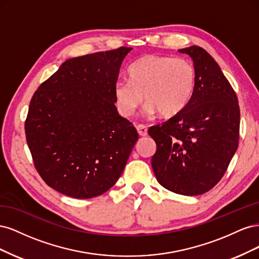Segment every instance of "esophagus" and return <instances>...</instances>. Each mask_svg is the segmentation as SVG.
I'll use <instances>...</instances> for the list:
<instances>
[{
	"label": "esophagus",
	"mask_w": 259,
	"mask_h": 259,
	"mask_svg": "<svg viewBox=\"0 0 259 259\" xmlns=\"http://www.w3.org/2000/svg\"><path fill=\"white\" fill-rule=\"evenodd\" d=\"M136 128H137L138 134L142 137H145L148 135V128H147V126H145V125L139 124V125H137Z\"/></svg>",
	"instance_id": "esophagus-1"
}]
</instances>
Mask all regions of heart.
Masks as SVG:
<instances>
[{
	"instance_id": "1",
	"label": "heart",
	"mask_w": 259,
	"mask_h": 259,
	"mask_svg": "<svg viewBox=\"0 0 259 259\" xmlns=\"http://www.w3.org/2000/svg\"><path fill=\"white\" fill-rule=\"evenodd\" d=\"M130 80L114 85L117 109L131 116L146 101L145 113L171 117L182 112L193 95L197 71L185 57L146 55L128 68Z\"/></svg>"
}]
</instances>
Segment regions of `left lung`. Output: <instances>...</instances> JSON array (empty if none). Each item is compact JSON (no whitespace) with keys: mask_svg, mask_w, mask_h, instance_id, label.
Segmentation results:
<instances>
[{"mask_svg":"<svg viewBox=\"0 0 259 259\" xmlns=\"http://www.w3.org/2000/svg\"><path fill=\"white\" fill-rule=\"evenodd\" d=\"M179 52L193 60L195 88L182 112L149 128L156 144L151 164L165 189L199 195L218 184L237 151L240 108L236 92L205 50L190 46Z\"/></svg>","mask_w":259,"mask_h":259,"instance_id":"obj_1","label":"left lung"}]
</instances>
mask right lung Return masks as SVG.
<instances>
[{"instance_id": "add662e5", "label": "right lung", "mask_w": 259, "mask_h": 259, "mask_svg": "<svg viewBox=\"0 0 259 259\" xmlns=\"http://www.w3.org/2000/svg\"><path fill=\"white\" fill-rule=\"evenodd\" d=\"M131 51L66 60L30 101L25 131L35 169L68 197L91 199L110 189L138 140L114 106V85Z\"/></svg>"}]
</instances>
